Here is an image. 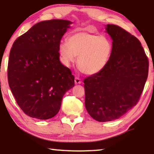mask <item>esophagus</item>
Here are the masks:
<instances>
[{
  "mask_svg": "<svg viewBox=\"0 0 154 154\" xmlns=\"http://www.w3.org/2000/svg\"><path fill=\"white\" fill-rule=\"evenodd\" d=\"M75 84H81L82 82H81V80L79 79V78H78V77H75Z\"/></svg>",
  "mask_w": 154,
  "mask_h": 154,
  "instance_id": "34e87169",
  "label": "esophagus"
}]
</instances>
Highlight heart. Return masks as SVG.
Wrapping results in <instances>:
<instances>
[{"instance_id": "heart-1", "label": "heart", "mask_w": 154, "mask_h": 154, "mask_svg": "<svg viewBox=\"0 0 154 154\" xmlns=\"http://www.w3.org/2000/svg\"><path fill=\"white\" fill-rule=\"evenodd\" d=\"M112 49V43L106 36L80 31L68 38V43H60L59 53L65 66H70L77 56L80 70L86 75H94L108 64Z\"/></svg>"}]
</instances>
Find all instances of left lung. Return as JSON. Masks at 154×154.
I'll return each mask as SVG.
<instances>
[{"label":"left lung","mask_w":154,"mask_h":154,"mask_svg":"<svg viewBox=\"0 0 154 154\" xmlns=\"http://www.w3.org/2000/svg\"><path fill=\"white\" fill-rule=\"evenodd\" d=\"M112 39L108 64L84 80L85 106L99 122L114 121L135 106L146 83L149 61L140 41L121 27L107 24Z\"/></svg>","instance_id":"left-lung-1"}]
</instances>
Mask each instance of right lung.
Listing matches in <instances>:
<instances>
[{
	"label": "right lung",
	"instance_id": "add662e5",
	"mask_svg": "<svg viewBox=\"0 0 154 154\" xmlns=\"http://www.w3.org/2000/svg\"><path fill=\"white\" fill-rule=\"evenodd\" d=\"M72 22L42 21L14 42L8 79L16 102L27 116L40 120L54 117L63 96L74 86V76L60 61L61 39Z\"/></svg>",
	"mask_w": 154,
	"mask_h": 154
}]
</instances>
